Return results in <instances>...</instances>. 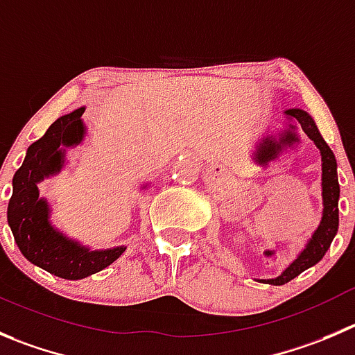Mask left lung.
<instances>
[{"label":"left lung","instance_id":"1","mask_svg":"<svg viewBox=\"0 0 355 355\" xmlns=\"http://www.w3.org/2000/svg\"><path fill=\"white\" fill-rule=\"evenodd\" d=\"M286 129H281L277 134H266L259 139L254 151V162L261 167H266L270 162L277 160L286 151L293 150L300 143L298 129H302L310 139L313 141L320 151V162H322V178H320V191H322V214L312 237L306 241L305 248L298 252L295 259L281 272V275L273 279H256L263 284L282 286L293 281L295 277L305 272L310 266L317 265L326 254L331 245L336 232H338V200H340V184L338 174H336V158L331 148L327 146L326 141L320 136L313 118L300 107H289L284 111Z\"/></svg>","mask_w":355,"mask_h":355}]
</instances>
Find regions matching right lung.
Here are the masks:
<instances>
[{"instance_id":"add662e5","label":"right lung","mask_w":355,"mask_h":355,"mask_svg":"<svg viewBox=\"0 0 355 355\" xmlns=\"http://www.w3.org/2000/svg\"><path fill=\"white\" fill-rule=\"evenodd\" d=\"M85 107L57 118L45 136L28 148L22 165L12 181L8 202V226L24 258L52 275L80 281L101 272L116 261L127 248L90 249L67 237L52 223V209L45 197H40L38 184L57 175L67 165L66 153L85 141L87 125L82 114ZM148 183L143 184V190Z\"/></svg>"}]
</instances>
